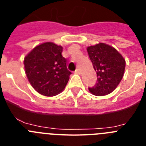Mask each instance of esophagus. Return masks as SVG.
<instances>
[{
  "label": "esophagus",
  "instance_id": "1",
  "mask_svg": "<svg viewBox=\"0 0 146 146\" xmlns=\"http://www.w3.org/2000/svg\"><path fill=\"white\" fill-rule=\"evenodd\" d=\"M74 73H75V74H80V69H76L75 70V72H74Z\"/></svg>",
  "mask_w": 146,
  "mask_h": 146
}]
</instances>
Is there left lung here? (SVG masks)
Here are the masks:
<instances>
[{"instance_id": "8db88e82", "label": "left lung", "mask_w": 146, "mask_h": 146, "mask_svg": "<svg viewBox=\"0 0 146 146\" xmlns=\"http://www.w3.org/2000/svg\"><path fill=\"white\" fill-rule=\"evenodd\" d=\"M89 58L97 74V82L90 93L96 96H105L113 92L124 74L126 61L114 47L99 43L87 47Z\"/></svg>"}]
</instances>
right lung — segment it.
<instances>
[{"label": "right lung", "instance_id": "obj_1", "mask_svg": "<svg viewBox=\"0 0 146 146\" xmlns=\"http://www.w3.org/2000/svg\"><path fill=\"white\" fill-rule=\"evenodd\" d=\"M63 47L53 42L37 45L24 59L25 71L32 87L43 96H53L64 91L72 74L67 69Z\"/></svg>", "mask_w": 146, "mask_h": 146}]
</instances>
